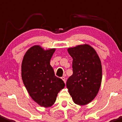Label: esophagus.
Returning a JSON list of instances; mask_svg holds the SVG:
<instances>
[{
	"label": "esophagus",
	"mask_w": 122,
	"mask_h": 122,
	"mask_svg": "<svg viewBox=\"0 0 122 122\" xmlns=\"http://www.w3.org/2000/svg\"><path fill=\"white\" fill-rule=\"evenodd\" d=\"M61 79H62L63 80L64 82L66 83V78H65V77H63H63H61Z\"/></svg>",
	"instance_id": "obj_1"
}]
</instances>
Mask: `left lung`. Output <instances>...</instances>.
Wrapping results in <instances>:
<instances>
[{"label":"left lung","instance_id":"1","mask_svg":"<svg viewBox=\"0 0 122 122\" xmlns=\"http://www.w3.org/2000/svg\"><path fill=\"white\" fill-rule=\"evenodd\" d=\"M73 59V75L66 81V87L74 103L86 105L92 101L101 85L102 67L96 51L87 44L67 49Z\"/></svg>","mask_w":122,"mask_h":122}]
</instances>
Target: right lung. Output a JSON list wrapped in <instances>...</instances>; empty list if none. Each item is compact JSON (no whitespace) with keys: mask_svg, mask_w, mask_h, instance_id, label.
Listing matches in <instances>:
<instances>
[{"mask_svg":"<svg viewBox=\"0 0 122 122\" xmlns=\"http://www.w3.org/2000/svg\"><path fill=\"white\" fill-rule=\"evenodd\" d=\"M56 49L45 50L35 45L27 50L22 63V78L30 96L42 107L52 106L57 94L65 87L56 77L50 61Z\"/></svg>","mask_w":122,"mask_h":122,"instance_id":"obj_1","label":"right lung"}]
</instances>
